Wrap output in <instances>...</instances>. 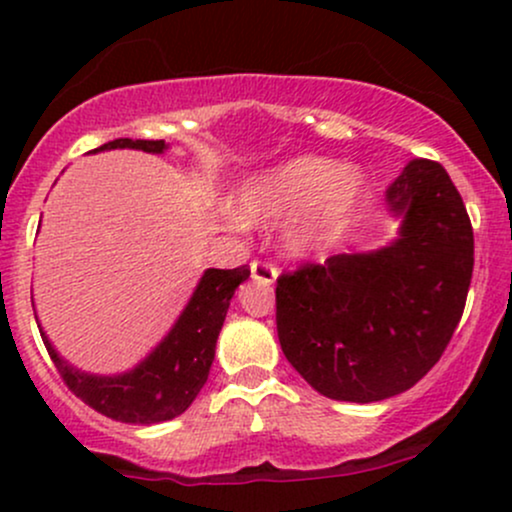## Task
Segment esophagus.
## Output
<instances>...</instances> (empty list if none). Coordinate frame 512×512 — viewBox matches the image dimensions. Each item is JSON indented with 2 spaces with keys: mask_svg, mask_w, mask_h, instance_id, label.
I'll return each instance as SVG.
<instances>
[{
  "mask_svg": "<svg viewBox=\"0 0 512 512\" xmlns=\"http://www.w3.org/2000/svg\"><path fill=\"white\" fill-rule=\"evenodd\" d=\"M250 272H252V279L257 281V284L262 286H272L276 281V267L269 262H262V260H255L250 264Z\"/></svg>",
  "mask_w": 512,
  "mask_h": 512,
  "instance_id": "esophagus-1",
  "label": "esophagus"
}]
</instances>
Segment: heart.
<instances>
[{
    "label": "heart",
    "mask_w": 512,
    "mask_h": 512,
    "mask_svg": "<svg viewBox=\"0 0 512 512\" xmlns=\"http://www.w3.org/2000/svg\"><path fill=\"white\" fill-rule=\"evenodd\" d=\"M366 195L368 180L358 168L325 156H296L243 180L233 214L248 226L289 221L281 248L308 257L342 231Z\"/></svg>",
    "instance_id": "heart-1"
}]
</instances>
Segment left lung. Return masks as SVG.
I'll return each instance as SVG.
<instances>
[{"label":"left lung","mask_w":512,"mask_h":512,"mask_svg":"<svg viewBox=\"0 0 512 512\" xmlns=\"http://www.w3.org/2000/svg\"><path fill=\"white\" fill-rule=\"evenodd\" d=\"M387 207L402 219L390 245L276 279L281 351L339 402H380L419 383L452 339L472 281V223L440 163L409 161Z\"/></svg>","instance_id":"obj_1"}]
</instances>
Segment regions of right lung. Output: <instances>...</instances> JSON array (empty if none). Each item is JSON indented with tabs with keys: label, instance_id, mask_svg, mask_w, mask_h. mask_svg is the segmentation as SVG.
Wrapping results in <instances>:
<instances>
[{
	"label": "right lung",
	"instance_id": "obj_1",
	"mask_svg": "<svg viewBox=\"0 0 512 512\" xmlns=\"http://www.w3.org/2000/svg\"><path fill=\"white\" fill-rule=\"evenodd\" d=\"M139 149L146 154H163L168 144L163 139H115L98 149ZM250 276L248 267L207 269L199 279L195 293L187 301L170 332L144 361L127 373L93 375L74 368L57 354L48 334L38 325L45 349L60 370L62 380L81 402L108 419L122 424H161L180 416L195 402L209 378L214 363L216 339L226 320L233 293Z\"/></svg>",
	"mask_w": 512,
	"mask_h": 512
}]
</instances>
